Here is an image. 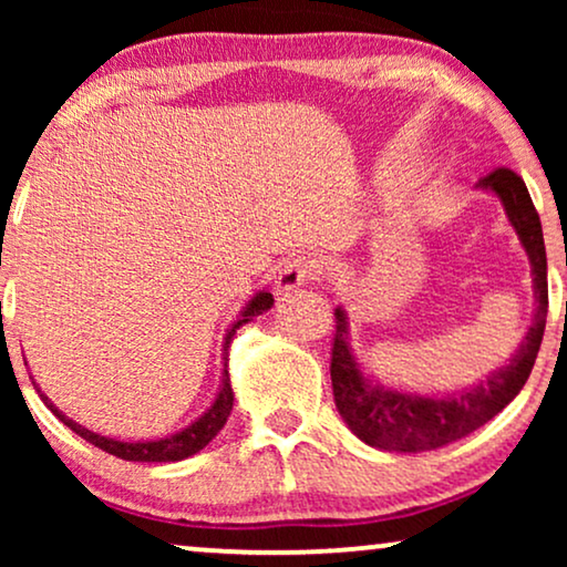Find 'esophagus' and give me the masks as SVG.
Instances as JSON below:
<instances>
[{
    "instance_id": "1",
    "label": "esophagus",
    "mask_w": 567,
    "mask_h": 567,
    "mask_svg": "<svg viewBox=\"0 0 567 567\" xmlns=\"http://www.w3.org/2000/svg\"><path fill=\"white\" fill-rule=\"evenodd\" d=\"M320 266H317L315 260H307V258H293V260H286L281 270H278V291H291V289H299V286H305L309 281H315V278H320Z\"/></svg>"
}]
</instances>
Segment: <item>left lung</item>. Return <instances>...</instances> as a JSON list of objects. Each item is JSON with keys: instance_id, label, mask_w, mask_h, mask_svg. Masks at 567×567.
<instances>
[{"instance_id": "obj_1", "label": "left lung", "mask_w": 567, "mask_h": 567, "mask_svg": "<svg viewBox=\"0 0 567 567\" xmlns=\"http://www.w3.org/2000/svg\"><path fill=\"white\" fill-rule=\"evenodd\" d=\"M480 185L503 200L508 219L532 260L534 293H537L532 328L508 367L493 371L487 382L477 384L475 390L452 394V398H417V394H402L369 384L348 348L343 309H336L330 353L332 394L348 429L369 446L384 449V452H431V449L454 444L498 415L522 392L532 374L547 322V252L539 214L524 181L514 169L495 167L480 177Z\"/></svg>"}]
</instances>
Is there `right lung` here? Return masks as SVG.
I'll list each match as a JSON object with an SVG mask.
<instances>
[{"label": "right lung", "mask_w": 567, "mask_h": 567, "mask_svg": "<svg viewBox=\"0 0 567 567\" xmlns=\"http://www.w3.org/2000/svg\"><path fill=\"white\" fill-rule=\"evenodd\" d=\"M270 307H274V297H270L268 291L255 293L250 305L243 309L239 320L231 324V330L227 332V338H224V353L229 351V343H231V338H235V332L239 330V324L250 322L252 317L268 312ZM224 361H227V355H224ZM38 394H41V400L45 402V408H49L51 413L56 415L61 423L66 425V429H72L76 436H82L84 441H90L92 446L103 449V452L118 456V460H126V462H181V460H188V456L200 452V449H204L208 441H212L216 433L224 429V423H227V417L231 413V402H235V394H231V386H229L227 363H224V377H221L219 394H216L214 405L208 408V413H204L196 423L188 425V429L181 431V433H175V436H169V439L138 441V444H128V441H115V439L100 436V433H92V431L84 429V425L74 423L72 417H66L59 408H53V402L41 392V386H38Z\"/></svg>", "instance_id": "add662e5"}]
</instances>
